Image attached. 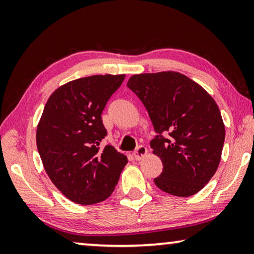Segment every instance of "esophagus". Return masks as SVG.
Returning a JSON list of instances; mask_svg holds the SVG:
<instances>
[{"mask_svg":"<svg viewBox=\"0 0 254 254\" xmlns=\"http://www.w3.org/2000/svg\"><path fill=\"white\" fill-rule=\"evenodd\" d=\"M147 153H148V149L145 148L144 145H139L134 151V153H133V156H134L135 160H141V159H143L145 156H147Z\"/></svg>","mask_w":254,"mask_h":254,"instance_id":"34e87169","label":"esophagus"}]
</instances>
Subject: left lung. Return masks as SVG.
Instances as JSON below:
<instances>
[{"label": "left lung", "instance_id": "left-lung-1", "mask_svg": "<svg viewBox=\"0 0 254 254\" xmlns=\"http://www.w3.org/2000/svg\"><path fill=\"white\" fill-rule=\"evenodd\" d=\"M127 87L158 133L150 145L163 169L154 184L170 195H195L216 173L224 144L225 127L214 98L177 71L133 75Z\"/></svg>", "mask_w": 254, "mask_h": 254}]
</instances>
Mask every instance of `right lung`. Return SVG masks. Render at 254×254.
Here are the masks:
<instances>
[{"label":"right lung","instance_id":"add662e5","mask_svg":"<svg viewBox=\"0 0 254 254\" xmlns=\"http://www.w3.org/2000/svg\"><path fill=\"white\" fill-rule=\"evenodd\" d=\"M126 75H94L60 86L47 101L37 127V148L51 182L80 205L114 191L127 158L107 144L102 112Z\"/></svg>","mask_w":254,"mask_h":254}]
</instances>
